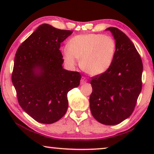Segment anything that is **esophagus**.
Instances as JSON below:
<instances>
[{
  "instance_id": "obj_1",
  "label": "esophagus",
  "mask_w": 154,
  "mask_h": 154,
  "mask_svg": "<svg viewBox=\"0 0 154 154\" xmlns=\"http://www.w3.org/2000/svg\"><path fill=\"white\" fill-rule=\"evenodd\" d=\"M88 82L87 79L84 77H82V79H81V84H85V83H86Z\"/></svg>"
}]
</instances>
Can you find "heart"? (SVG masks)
Returning a JSON list of instances; mask_svg holds the SVG:
<instances>
[{
  "mask_svg": "<svg viewBox=\"0 0 154 154\" xmlns=\"http://www.w3.org/2000/svg\"><path fill=\"white\" fill-rule=\"evenodd\" d=\"M116 51V43L110 36L88 34L72 37L68 48L62 49L63 58L68 66L74 67L77 59L80 66L91 75H100L110 69Z\"/></svg>",
  "mask_w": 154,
  "mask_h": 154,
  "instance_id": "heart-1",
  "label": "heart"
}]
</instances>
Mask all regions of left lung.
Masks as SVG:
<instances>
[{
    "label": "left lung",
    "mask_w": 154,
    "mask_h": 154,
    "mask_svg": "<svg viewBox=\"0 0 154 154\" xmlns=\"http://www.w3.org/2000/svg\"><path fill=\"white\" fill-rule=\"evenodd\" d=\"M110 30L116 43L111 66L105 73L91 79L90 111L94 118L105 125H116L131 116L142 89L143 62L130 38L115 27Z\"/></svg>",
    "instance_id": "left-lung-1"
}]
</instances>
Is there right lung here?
<instances>
[{"instance_id":"add662e5","label":"right lung","mask_w":154,"mask_h":154,"mask_svg":"<svg viewBox=\"0 0 154 154\" xmlns=\"http://www.w3.org/2000/svg\"><path fill=\"white\" fill-rule=\"evenodd\" d=\"M72 33L44 24L18 48L11 75L17 100L36 122L52 124L69 106L67 94L79 86L82 75L64 69L60 44Z\"/></svg>"}]
</instances>
